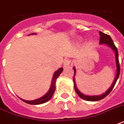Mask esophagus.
<instances>
[{
    "label": "esophagus",
    "mask_w": 124,
    "mask_h": 124,
    "mask_svg": "<svg viewBox=\"0 0 124 124\" xmlns=\"http://www.w3.org/2000/svg\"><path fill=\"white\" fill-rule=\"evenodd\" d=\"M71 65V61L70 59H66L64 61V68H68Z\"/></svg>",
    "instance_id": "34e87169"
}]
</instances>
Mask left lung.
<instances>
[{"label":"left lung","instance_id":"left-lung-1","mask_svg":"<svg viewBox=\"0 0 124 124\" xmlns=\"http://www.w3.org/2000/svg\"><path fill=\"white\" fill-rule=\"evenodd\" d=\"M99 34H100V44H106L108 45L109 46L111 47L114 51H115V58H116V76L115 79V81L113 82V84L111 86L109 89H108L107 91H106L105 93H104L102 95H98V96H87V95H84L82 93L80 92L78 89L77 87V85H76L75 83V78L73 77V82H74V87H75V89L76 93H77V94L81 98L84 99L85 100H87V101H98V100H102L103 98H104L105 97L108 96V94H109L111 91L113 90L115 85L116 82L117 81L118 78L119 77L120 72V63H119V60H118V49L116 48V47L115 46V45L114 44L113 40H112L111 37H110L109 35H107V34H105L104 33H102V31H99ZM74 71H75V73H74V76L75 75L76 70L75 69V68H73Z\"/></svg>","mask_w":124,"mask_h":124}]
</instances>
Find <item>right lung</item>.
I'll use <instances>...</instances> for the list:
<instances>
[{
  "instance_id": "add662e5",
  "label": "right lung",
  "mask_w": 124,
  "mask_h": 124,
  "mask_svg": "<svg viewBox=\"0 0 124 124\" xmlns=\"http://www.w3.org/2000/svg\"><path fill=\"white\" fill-rule=\"evenodd\" d=\"M31 34H35V33H31ZM63 71V68H61L60 69H58L53 75V77L52 82H51V87L49 89V90L48 91V92L46 94H45L44 96H43L41 98L37 99L35 100H31V101H28V100H23L22 98H20V100H22L23 102H26L27 104H31V105H39V104H44L45 102H47L48 100L51 99V98L52 97L55 91V83H56V78L59 77L61 73Z\"/></svg>"
}]
</instances>
